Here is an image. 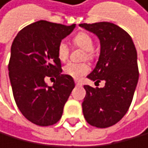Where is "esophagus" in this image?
Wrapping results in <instances>:
<instances>
[{
  "instance_id": "1",
  "label": "esophagus",
  "mask_w": 148,
  "mask_h": 148,
  "mask_svg": "<svg viewBox=\"0 0 148 148\" xmlns=\"http://www.w3.org/2000/svg\"><path fill=\"white\" fill-rule=\"evenodd\" d=\"M75 85H76V86H80V85H82V83L80 82V81H78V80H75Z\"/></svg>"
}]
</instances>
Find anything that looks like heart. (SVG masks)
Listing matches in <instances>:
<instances>
[{"mask_svg":"<svg viewBox=\"0 0 148 148\" xmlns=\"http://www.w3.org/2000/svg\"><path fill=\"white\" fill-rule=\"evenodd\" d=\"M73 44L77 47L83 49L86 51L85 58L88 59L93 58V39L86 32H79L77 33L73 39ZM56 56L61 62H64L68 59L69 56V48L64 41L59 42L56 48ZM90 71V66L87 63H68L63 68V73L65 75L73 77L75 79H79L82 76L87 75Z\"/></svg>","mask_w":148,"mask_h":148,"instance_id":"b5f03b06","label":"heart"}]
</instances>
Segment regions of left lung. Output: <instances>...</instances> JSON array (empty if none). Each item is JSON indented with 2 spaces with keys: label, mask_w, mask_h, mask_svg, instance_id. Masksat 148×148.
Instances as JSON below:
<instances>
[{
  "label": "left lung",
  "mask_w": 148,
  "mask_h": 148,
  "mask_svg": "<svg viewBox=\"0 0 148 148\" xmlns=\"http://www.w3.org/2000/svg\"><path fill=\"white\" fill-rule=\"evenodd\" d=\"M100 40V55L95 68L87 77L105 87L84 86L86 96L83 114L90 126L105 128L118 123L132 102L139 71L137 52L132 38L124 29L111 22L79 24Z\"/></svg>",
  "instance_id": "left-lung-1"
}]
</instances>
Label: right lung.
I'll return each instance as SVG.
<instances>
[{
    "mask_svg": "<svg viewBox=\"0 0 148 148\" xmlns=\"http://www.w3.org/2000/svg\"><path fill=\"white\" fill-rule=\"evenodd\" d=\"M75 27L38 21L21 29L12 43L8 71L15 102L22 115L38 126L60 120L75 88L73 77L61 73L56 56L58 43ZM46 77H56L53 86L46 84Z\"/></svg>",
    "mask_w": 148,
    "mask_h": 148,
    "instance_id": "add662e5",
    "label": "right lung"
}]
</instances>
